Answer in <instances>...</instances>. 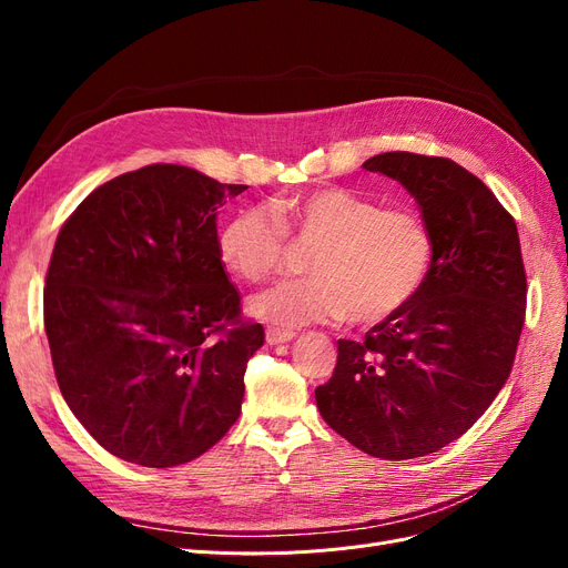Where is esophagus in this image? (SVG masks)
Listing matches in <instances>:
<instances>
[{"label":"esophagus","instance_id":"esophagus-1","mask_svg":"<svg viewBox=\"0 0 568 568\" xmlns=\"http://www.w3.org/2000/svg\"><path fill=\"white\" fill-rule=\"evenodd\" d=\"M294 336H296V332L277 329V326H267V332H265V338H267L270 346H280V343H288Z\"/></svg>","mask_w":568,"mask_h":568}]
</instances>
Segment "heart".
Wrapping results in <instances>:
<instances>
[{"mask_svg": "<svg viewBox=\"0 0 568 568\" xmlns=\"http://www.w3.org/2000/svg\"><path fill=\"white\" fill-rule=\"evenodd\" d=\"M286 234L315 244L305 261L311 277L284 282L248 301V311L277 326L343 322L379 324L415 301L434 265V234L407 209L341 186L274 199L270 211L234 213L217 251L239 280L261 284L280 272Z\"/></svg>", "mask_w": 568, "mask_h": 568, "instance_id": "heart-1", "label": "heart"}]
</instances>
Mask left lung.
I'll return each mask as SVG.
<instances>
[{"mask_svg": "<svg viewBox=\"0 0 568 568\" xmlns=\"http://www.w3.org/2000/svg\"><path fill=\"white\" fill-rule=\"evenodd\" d=\"M400 182L434 234V265L400 313L338 338L322 419L355 448L412 459L457 440L505 386L526 315L517 222L450 159L388 151L363 163Z\"/></svg>", "mask_w": 568, "mask_h": 568, "instance_id": "obj_1", "label": "left lung"}]
</instances>
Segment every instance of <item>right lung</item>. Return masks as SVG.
Instances as JSON below:
<instances>
[{"instance_id": "obj_1", "label": "right lung", "mask_w": 568, "mask_h": 568, "mask_svg": "<svg viewBox=\"0 0 568 568\" xmlns=\"http://www.w3.org/2000/svg\"><path fill=\"white\" fill-rule=\"evenodd\" d=\"M156 163L97 186L61 227L44 329L63 400L111 455L165 469L230 432L261 324L217 251V209L246 192Z\"/></svg>"}]
</instances>
